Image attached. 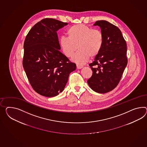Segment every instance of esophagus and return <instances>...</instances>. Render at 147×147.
I'll return each mask as SVG.
<instances>
[{
  "label": "esophagus",
  "instance_id": "esophagus-1",
  "mask_svg": "<svg viewBox=\"0 0 147 147\" xmlns=\"http://www.w3.org/2000/svg\"><path fill=\"white\" fill-rule=\"evenodd\" d=\"M83 68V66H82V65H78V64H77V68L78 69H80Z\"/></svg>",
  "mask_w": 147,
  "mask_h": 147
}]
</instances>
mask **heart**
<instances>
[{
    "label": "heart",
    "instance_id": "1",
    "mask_svg": "<svg viewBox=\"0 0 147 147\" xmlns=\"http://www.w3.org/2000/svg\"><path fill=\"white\" fill-rule=\"evenodd\" d=\"M68 38L62 37L60 45L66 57H71L76 49L79 51L72 57V61L77 64L86 63L90 57H96L101 51L103 37L100 30L82 24L74 25L67 30Z\"/></svg>",
    "mask_w": 147,
    "mask_h": 147
}]
</instances>
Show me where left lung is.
<instances>
[{
    "mask_svg": "<svg viewBox=\"0 0 147 147\" xmlns=\"http://www.w3.org/2000/svg\"><path fill=\"white\" fill-rule=\"evenodd\" d=\"M100 26L103 37L100 53L90 64L93 71L87 80L91 89L105 93L113 90L119 82L127 64V46L119 29L105 20L93 24Z\"/></svg>",
    "mask_w": 147,
    "mask_h": 147,
    "instance_id": "1",
    "label": "left lung"
}]
</instances>
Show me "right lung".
I'll use <instances>...</instances> for the list:
<instances>
[{
  "label": "right lung",
  "mask_w": 147,
  "mask_h": 147,
  "mask_svg": "<svg viewBox=\"0 0 147 147\" xmlns=\"http://www.w3.org/2000/svg\"><path fill=\"white\" fill-rule=\"evenodd\" d=\"M68 24L45 19L29 31L24 42L23 67L33 89L46 97L55 96L64 90L69 76L76 69L61 53L57 31Z\"/></svg>",
  "instance_id": "1"
}]
</instances>
